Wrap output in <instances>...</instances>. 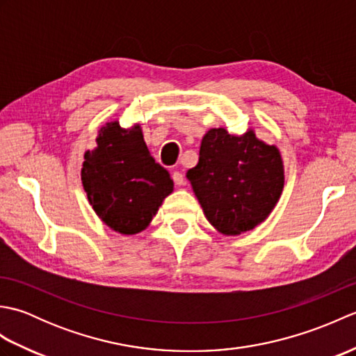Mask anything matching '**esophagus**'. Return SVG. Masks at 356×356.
<instances>
[{"label":"esophagus","mask_w":356,"mask_h":356,"mask_svg":"<svg viewBox=\"0 0 356 356\" xmlns=\"http://www.w3.org/2000/svg\"><path fill=\"white\" fill-rule=\"evenodd\" d=\"M172 180H174V184H176L177 186H180V185H184V184H185L184 174H182V172H179V171H174V172H172Z\"/></svg>","instance_id":"obj_1"}]
</instances>
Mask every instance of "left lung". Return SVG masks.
I'll return each instance as SVG.
<instances>
[{
	"label": "left lung",
	"instance_id": "1",
	"mask_svg": "<svg viewBox=\"0 0 356 356\" xmlns=\"http://www.w3.org/2000/svg\"><path fill=\"white\" fill-rule=\"evenodd\" d=\"M186 177L208 222L225 236H238L266 220L275 208L284 166L280 149L260 140L252 128L241 136L211 128Z\"/></svg>",
	"mask_w": 356,
	"mask_h": 356
}]
</instances>
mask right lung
Returning <instances> with one entry per match:
<instances>
[{
	"label": "right lung",
	"instance_id": "1",
	"mask_svg": "<svg viewBox=\"0 0 356 356\" xmlns=\"http://www.w3.org/2000/svg\"><path fill=\"white\" fill-rule=\"evenodd\" d=\"M81 179L96 216L124 236L145 229L174 188L149 154L140 125L122 128L118 120L105 124L95 149L86 151Z\"/></svg>",
	"mask_w": 356,
	"mask_h": 356
}]
</instances>
